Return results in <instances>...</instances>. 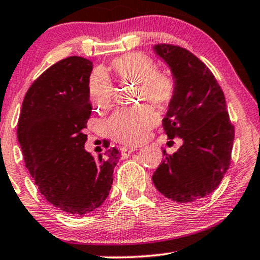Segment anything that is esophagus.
Listing matches in <instances>:
<instances>
[{
    "mask_svg": "<svg viewBox=\"0 0 260 260\" xmlns=\"http://www.w3.org/2000/svg\"><path fill=\"white\" fill-rule=\"evenodd\" d=\"M136 150H138V148L137 147H133V148H122V155H123V157H127V156H129L131 152H134V151H136Z\"/></svg>",
    "mask_w": 260,
    "mask_h": 260,
    "instance_id": "34e87169",
    "label": "esophagus"
}]
</instances>
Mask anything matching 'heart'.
<instances>
[{
	"instance_id": "obj_1",
	"label": "heart",
	"mask_w": 260,
	"mask_h": 260,
	"mask_svg": "<svg viewBox=\"0 0 260 260\" xmlns=\"http://www.w3.org/2000/svg\"><path fill=\"white\" fill-rule=\"evenodd\" d=\"M112 70L120 80L138 85V98L147 99L157 106L167 105L175 94V80L170 74L156 70L149 56L127 53L112 61ZM88 97L98 111L111 108L113 86L104 71L97 70L88 80ZM158 123L155 110L148 105L120 109L110 118L108 127L113 140L125 144H138L147 138L149 131Z\"/></svg>"
}]
</instances>
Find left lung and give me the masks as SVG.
Masks as SVG:
<instances>
[{
	"mask_svg": "<svg viewBox=\"0 0 260 260\" xmlns=\"http://www.w3.org/2000/svg\"><path fill=\"white\" fill-rule=\"evenodd\" d=\"M154 51L165 60L175 80V94L162 120L169 140L183 144L152 175L159 193L173 201L193 202L213 193L229 169L234 126L220 85L198 56L179 46L158 44Z\"/></svg>",
	"mask_w": 260,
	"mask_h": 260,
	"instance_id": "8db88e82",
	"label": "left lung"
}]
</instances>
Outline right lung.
Wrapping results in <instances>:
<instances>
[{
  "label": "right lung",
  "instance_id": "obj_1",
  "mask_svg": "<svg viewBox=\"0 0 260 260\" xmlns=\"http://www.w3.org/2000/svg\"><path fill=\"white\" fill-rule=\"evenodd\" d=\"M92 67L81 56L52 65L28 88L17 123L26 168L40 193L74 215L87 214L105 201L120 158L116 148L97 159L85 150Z\"/></svg>",
  "mask_w": 260,
  "mask_h": 260
}]
</instances>
